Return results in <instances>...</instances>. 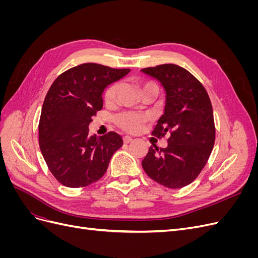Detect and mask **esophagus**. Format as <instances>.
Here are the masks:
<instances>
[{
	"mask_svg": "<svg viewBox=\"0 0 258 258\" xmlns=\"http://www.w3.org/2000/svg\"><path fill=\"white\" fill-rule=\"evenodd\" d=\"M122 140H123V143H130V142H132V139L131 137H129V136H124L123 138H122Z\"/></svg>",
	"mask_w": 258,
	"mask_h": 258,
	"instance_id": "1",
	"label": "esophagus"
}]
</instances>
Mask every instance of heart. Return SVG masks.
<instances>
[{
  "mask_svg": "<svg viewBox=\"0 0 258 258\" xmlns=\"http://www.w3.org/2000/svg\"><path fill=\"white\" fill-rule=\"evenodd\" d=\"M147 86H155V85L147 83L143 86V88L147 87ZM118 88H119L118 83H114L106 88L104 93V100L107 104H112L114 102ZM146 121H147V116L142 113H137V112H124L117 115L115 118V122L117 123V126L120 127L124 131L130 132V134H137V132L141 131Z\"/></svg>",
  "mask_w": 258,
  "mask_h": 258,
  "instance_id": "heart-1",
  "label": "heart"
}]
</instances>
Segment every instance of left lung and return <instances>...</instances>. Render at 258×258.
Returning a JSON list of instances; mask_svg holds the SVG:
<instances>
[{"label":"left lung","mask_w":258,"mask_h":258,"mask_svg":"<svg viewBox=\"0 0 258 258\" xmlns=\"http://www.w3.org/2000/svg\"><path fill=\"white\" fill-rule=\"evenodd\" d=\"M141 71L165 89V113L152 135L169 136L168 146H151L142 160L146 174L168 188L190 184L204 169L213 150V110L202 84L184 68L160 64Z\"/></svg>","instance_id":"1"}]
</instances>
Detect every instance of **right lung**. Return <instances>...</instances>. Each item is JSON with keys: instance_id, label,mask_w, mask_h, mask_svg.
I'll return each instance as SVG.
<instances>
[{"instance_id": "right-lung-1", "label": "right lung", "mask_w": 258, "mask_h": 258, "mask_svg": "<svg viewBox=\"0 0 258 258\" xmlns=\"http://www.w3.org/2000/svg\"><path fill=\"white\" fill-rule=\"evenodd\" d=\"M129 69L83 63L59 75L45 97L38 140L43 157L67 187L88 186L103 176L113 154L121 147L116 132L89 136L92 117L103 106L102 93Z\"/></svg>"}]
</instances>
